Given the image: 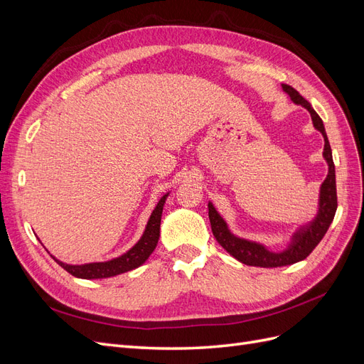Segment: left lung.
Here are the masks:
<instances>
[{
  "label": "left lung",
  "instance_id": "1",
  "mask_svg": "<svg viewBox=\"0 0 364 364\" xmlns=\"http://www.w3.org/2000/svg\"><path fill=\"white\" fill-rule=\"evenodd\" d=\"M282 90L290 95V98L296 105L304 106L306 111L311 114L314 127L321 132L325 139L323 158L328 162L329 170H328L326 179L321 186V199H318V213L316 218L310 225H306L297 230L291 238L290 246L282 252H270L262 245L253 243V241L238 238L234 234H230L225 220L215 211L213 203L211 202L208 203L209 222H211L213 234L218 241V245L222 246L226 252H229L234 258H237L240 262L247 264V266L282 267V266H290V264L305 259L314 250V247L321 243V240L326 234L329 225L333 223L336 209H337L336 168H334L331 146H329V141L323 127V121L317 115V112L311 107V105L308 103L305 98L294 90V87H291L290 85H282Z\"/></svg>",
  "mask_w": 364,
  "mask_h": 364
}]
</instances>
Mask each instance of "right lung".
I'll return each instance as SVG.
<instances>
[{
	"label": "right lung",
	"mask_w": 364,
	"mask_h": 364,
	"mask_svg": "<svg viewBox=\"0 0 364 364\" xmlns=\"http://www.w3.org/2000/svg\"><path fill=\"white\" fill-rule=\"evenodd\" d=\"M168 194L161 197L156 208L153 209V213L149 218V223L146 226L144 234H142L141 240L132 247L124 255H121L115 259L105 261V262H90L82 264V266H71V264H65L59 259L58 264L63 267L68 273H71L75 278L82 279H100V278H111L117 277V274L126 273L129 270H134L139 267L141 264H144L146 259L151 255V252L155 250L158 240H159V228H161V217H162V208L167 199Z\"/></svg>",
	"instance_id": "add662e5"
}]
</instances>
